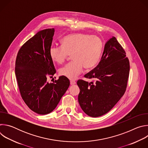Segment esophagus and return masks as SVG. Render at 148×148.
<instances>
[{
	"label": "esophagus",
	"mask_w": 148,
	"mask_h": 148,
	"mask_svg": "<svg viewBox=\"0 0 148 148\" xmlns=\"http://www.w3.org/2000/svg\"><path fill=\"white\" fill-rule=\"evenodd\" d=\"M76 84V82L75 81H73V80L70 81V84H71V85H74V84Z\"/></svg>",
	"instance_id": "esophagus-1"
}]
</instances>
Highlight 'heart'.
I'll return each instance as SVG.
<instances>
[{"label": "heart", "mask_w": 148, "mask_h": 148, "mask_svg": "<svg viewBox=\"0 0 148 148\" xmlns=\"http://www.w3.org/2000/svg\"><path fill=\"white\" fill-rule=\"evenodd\" d=\"M61 46H52L49 50L51 59L62 64L71 54L72 62L60 70V74L70 79H75L81 74L84 67L93 68L98 62L102 49L101 39L90 34H72L63 37Z\"/></svg>", "instance_id": "b5f03b06"}]
</instances>
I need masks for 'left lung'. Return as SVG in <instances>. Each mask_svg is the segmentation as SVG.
I'll return each instance as SVG.
<instances>
[{"mask_svg":"<svg viewBox=\"0 0 148 148\" xmlns=\"http://www.w3.org/2000/svg\"><path fill=\"white\" fill-rule=\"evenodd\" d=\"M130 70L124 49L112 37L105 44L99 64L84 75L93 80L77 81L80 89L78 99L83 111L91 117L108 112L126 91Z\"/></svg>","mask_w":148,"mask_h":148,"instance_id":"1","label":"left lung"}]
</instances>
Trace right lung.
<instances>
[{"instance_id":"1","label":"right lung","mask_w":148,"mask_h":148,"mask_svg":"<svg viewBox=\"0 0 148 148\" xmlns=\"http://www.w3.org/2000/svg\"><path fill=\"white\" fill-rule=\"evenodd\" d=\"M54 34V28L38 32L20 47L16 59L21 97L31 110L40 115L52 112L70 86L64 76L53 83L47 81L56 73L49 54Z\"/></svg>"}]
</instances>
